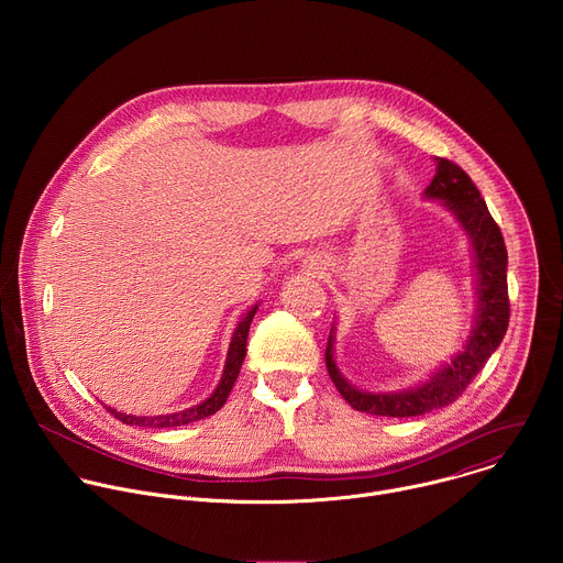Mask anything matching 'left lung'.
Masks as SVG:
<instances>
[{
    "mask_svg": "<svg viewBox=\"0 0 563 563\" xmlns=\"http://www.w3.org/2000/svg\"><path fill=\"white\" fill-rule=\"evenodd\" d=\"M428 198L445 200L454 211L463 229L467 231L476 256V289H478V316L476 328L461 352L450 365L441 367L421 387L398 394H367L354 389L336 369L332 358V334L325 347V363L332 383L347 404L365 415L374 417H421L432 410L450 406L456 400L472 378L484 369L493 352L506 336L510 320L508 300V252L499 224L490 216L484 198L470 180V176L454 165L452 159L439 157L437 176L426 189Z\"/></svg>",
    "mask_w": 563,
    "mask_h": 563,
    "instance_id": "1",
    "label": "left lung"
}]
</instances>
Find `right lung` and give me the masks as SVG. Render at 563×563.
<instances>
[{
    "label": "right lung",
    "instance_id": "right-lung-1",
    "mask_svg": "<svg viewBox=\"0 0 563 563\" xmlns=\"http://www.w3.org/2000/svg\"><path fill=\"white\" fill-rule=\"evenodd\" d=\"M258 307L250 309L243 320H240L233 336H231V345H229V354H227V365H224V372H222V378L216 387V391L205 400V404L191 408V410H185V412H178V415H167V417H131V415H122V412H115L109 408V412L126 423V426H142V428H178V426H187V423H194V421H200V419H207L211 415H216L222 406L224 400L240 374V367H243V361H245V354H247V336H250V325H252V318L256 313Z\"/></svg>",
    "mask_w": 563,
    "mask_h": 563
}]
</instances>
